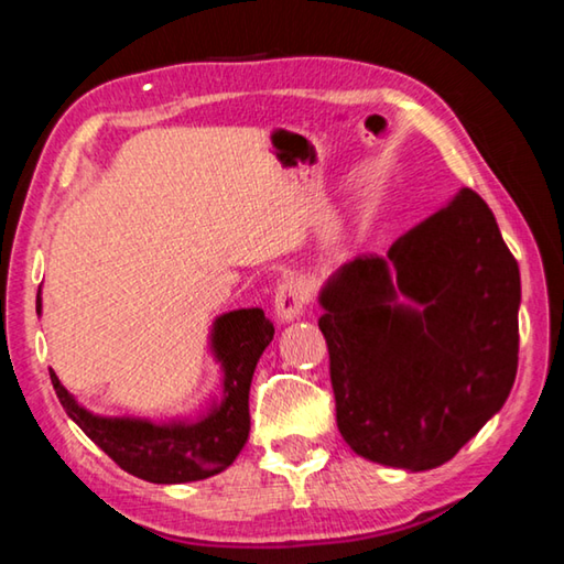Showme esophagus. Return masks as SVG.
I'll list each match as a JSON object with an SVG mask.
<instances>
[{"label": "esophagus", "instance_id": "esophagus-1", "mask_svg": "<svg viewBox=\"0 0 564 564\" xmlns=\"http://www.w3.org/2000/svg\"><path fill=\"white\" fill-rule=\"evenodd\" d=\"M308 301H311L308 283L303 279H293V275L291 279H283L279 283V289H275V301H273L275 316H279L283 323L299 318L305 313Z\"/></svg>", "mask_w": 564, "mask_h": 564}]
</instances>
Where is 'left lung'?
Segmentation results:
<instances>
[{
	"label": "left lung",
	"mask_w": 564,
	"mask_h": 564,
	"mask_svg": "<svg viewBox=\"0 0 564 564\" xmlns=\"http://www.w3.org/2000/svg\"><path fill=\"white\" fill-rule=\"evenodd\" d=\"M321 305L338 431L360 457L431 470L510 395L520 269L473 188L400 236L388 259L343 265Z\"/></svg>",
	"instance_id": "obj_1"
}]
</instances>
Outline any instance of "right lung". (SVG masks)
I'll list each match as a JSON object with an SVG mask.
<instances>
[{
  "label": "right lung",
  "mask_w": 564,
  "mask_h": 564,
  "mask_svg": "<svg viewBox=\"0 0 564 564\" xmlns=\"http://www.w3.org/2000/svg\"><path fill=\"white\" fill-rule=\"evenodd\" d=\"M40 308L36 299V313ZM271 340L273 323L261 308L231 311L214 323V352L224 366V400L198 423L154 425L147 420L91 415L66 393L54 370L50 378L66 415L121 470L159 485L206 480L226 470L248 441V390L256 362Z\"/></svg>",
  "instance_id": "obj_1"
}]
</instances>
